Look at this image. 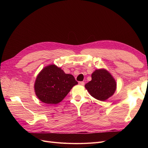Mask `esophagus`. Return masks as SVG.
<instances>
[{
  "label": "esophagus",
  "mask_w": 148,
  "mask_h": 148,
  "mask_svg": "<svg viewBox=\"0 0 148 148\" xmlns=\"http://www.w3.org/2000/svg\"><path fill=\"white\" fill-rule=\"evenodd\" d=\"M79 84L82 85V86H84V83L83 82H79Z\"/></svg>",
  "instance_id": "esophagus-1"
}]
</instances>
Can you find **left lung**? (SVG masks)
<instances>
[{"mask_svg": "<svg viewBox=\"0 0 148 148\" xmlns=\"http://www.w3.org/2000/svg\"><path fill=\"white\" fill-rule=\"evenodd\" d=\"M91 78L84 86L91 96L105 101L113 96L117 89V83L108 71L104 69H97L92 73Z\"/></svg>", "mask_w": 148, "mask_h": 148, "instance_id": "1", "label": "left lung"}]
</instances>
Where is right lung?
Masks as SVG:
<instances>
[{
	"label": "right lung",
	"instance_id": "1",
	"mask_svg": "<svg viewBox=\"0 0 148 148\" xmlns=\"http://www.w3.org/2000/svg\"><path fill=\"white\" fill-rule=\"evenodd\" d=\"M78 82L72 75L66 74L54 64L47 65L38 75L34 85L38 99L47 104H57L63 100Z\"/></svg>",
	"mask_w": 148,
	"mask_h": 148
}]
</instances>
